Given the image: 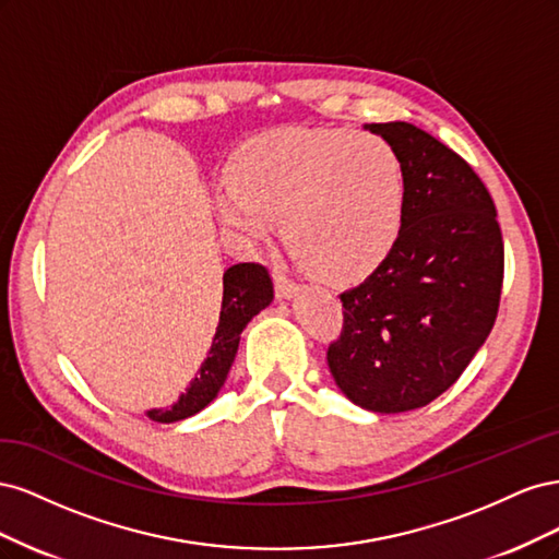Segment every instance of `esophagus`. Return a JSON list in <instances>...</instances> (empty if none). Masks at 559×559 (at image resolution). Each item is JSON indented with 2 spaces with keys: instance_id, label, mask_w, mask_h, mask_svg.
Segmentation results:
<instances>
[{
  "instance_id": "34e87169",
  "label": "esophagus",
  "mask_w": 559,
  "mask_h": 559,
  "mask_svg": "<svg viewBox=\"0 0 559 559\" xmlns=\"http://www.w3.org/2000/svg\"><path fill=\"white\" fill-rule=\"evenodd\" d=\"M273 277H275V294H277L280 298H292V296L298 292V284H296L289 275L282 273V270L275 267Z\"/></svg>"
}]
</instances>
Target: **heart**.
Wrapping results in <instances>:
<instances>
[{
  "label": "heart",
  "mask_w": 559,
  "mask_h": 559,
  "mask_svg": "<svg viewBox=\"0 0 559 559\" xmlns=\"http://www.w3.org/2000/svg\"><path fill=\"white\" fill-rule=\"evenodd\" d=\"M405 175L380 134L343 128H280L245 142L228 165L216 212L228 235L257 240L270 222L314 277L368 275L403 226Z\"/></svg>",
  "instance_id": "1"
}]
</instances>
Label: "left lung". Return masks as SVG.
<instances>
[{
  "label": "left lung",
  "instance_id": "8db88e82",
  "mask_svg": "<svg viewBox=\"0 0 559 559\" xmlns=\"http://www.w3.org/2000/svg\"><path fill=\"white\" fill-rule=\"evenodd\" d=\"M405 175L399 240L361 284L341 294L329 345L335 384L359 408L405 413L441 396L495 326L503 240L495 200L473 167L411 123H370Z\"/></svg>",
  "mask_w": 559,
  "mask_h": 559
}]
</instances>
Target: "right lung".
I'll return each mask as SVG.
<instances>
[{"instance_id": "obj_1", "label": "right lung", "mask_w": 559, "mask_h": 559, "mask_svg": "<svg viewBox=\"0 0 559 559\" xmlns=\"http://www.w3.org/2000/svg\"><path fill=\"white\" fill-rule=\"evenodd\" d=\"M273 300V277L261 263H238L224 273V302L218 314V326L207 359L198 368V376L191 380L189 389L179 396L170 408L148 411L154 421H179L200 413L224 386L228 370L233 366L235 352L240 345V333Z\"/></svg>"}]
</instances>
